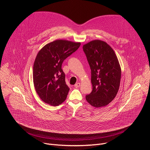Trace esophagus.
Here are the masks:
<instances>
[{
	"mask_svg": "<svg viewBox=\"0 0 150 150\" xmlns=\"http://www.w3.org/2000/svg\"><path fill=\"white\" fill-rule=\"evenodd\" d=\"M80 86H81V84H80L79 82H78V83H75V85H74V87H75V88H78V87H79Z\"/></svg>",
	"mask_w": 150,
	"mask_h": 150,
	"instance_id": "1",
	"label": "esophagus"
}]
</instances>
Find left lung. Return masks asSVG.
Returning <instances> with one entry per match:
<instances>
[{
  "label": "left lung",
  "mask_w": 150,
  "mask_h": 150,
  "mask_svg": "<svg viewBox=\"0 0 150 150\" xmlns=\"http://www.w3.org/2000/svg\"><path fill=\"white\" fill-rule=\"evenodd\" d=\"M91 71L93 90L85 96L95 108L109 104L116 97L120 85L121 69L112 48L105 42L96 40L82 47Z\"/></svg>",
  "instance_id": "obj_1"
}]
</instances>
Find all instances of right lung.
Returning <instances> with one entry per match:
<instances>
[{
	"label": "right lung",
	"instance_id": "obj_1",
	"mask_svg": "<svg viewBox=\"0 0 150 150\" xmlns=\"http://www.w3.org/2000/svg\"><path fill=\"white\" fill-rule=\"evenodd\" d=\"M80 45L81 42L57 40L38 53L33 66V82L37 94L45 103L57 106L66 100L69 88L62 65Z\"/></svg>",
	"mask_w": 150,
	"mask_h": 150
}]
</instances>
